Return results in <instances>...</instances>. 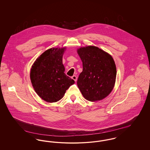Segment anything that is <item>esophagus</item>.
I'll return each instance as SVG.
<instances>
[{
	"mask_svg": "<svg viewBox=\"0 0 150 150\" xmlns=\"http://www.w3.org/2000/svg\"><path fill=\"white\" fill-rule=\"evenodd\" d=\"M77 76H76V75H73L72 76V79H73V80H74V81H77Z\"/></svg>",
	"mask_w": 150,
	"mask_h": 150,
	"instance_id": "esophagus-1",
	"label": "esophagus"
}]
</instances>
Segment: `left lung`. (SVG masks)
Listing matches in <instances>:
<instances>
[{"label": "left lung", "mask_w": 150, "mask_h": 150, "mask_svg": "<svg viewBox=\"0 0 150 150\" xmlns=\"http://www.w3.org/2000/svg\"><path fill=\"white\" fill-rule=\"evenodd\" d=\"M77 52L83 62V71L77 81L79 89L89 101L96 102L108 96L114 89L116 67L112 57L98 47H80Z\"/></svg>", "instance_id": "left-lung-1"}]
</instances>
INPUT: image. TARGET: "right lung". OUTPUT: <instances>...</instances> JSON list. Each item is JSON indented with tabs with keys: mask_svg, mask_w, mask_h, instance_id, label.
Wrapping results in <instances>:
<instances>
[{
	"mask_svg": "<svg viewBox=\"0 0 150 150\" xmlns=\"http://www.w3.org/2000/svg\"><path fill=\"white\" fill-rule=\"evenodd\" d=\"M66 47L52 48L37 58L30 70V80L42 100L56 102L62 99L75 81L64 73L62 57Z\"/></svg>",
	"mask_w": 150,
	"mask_h": 150,
	"instance_id": "1",
	"label": "right lung"
}]
</instances>
